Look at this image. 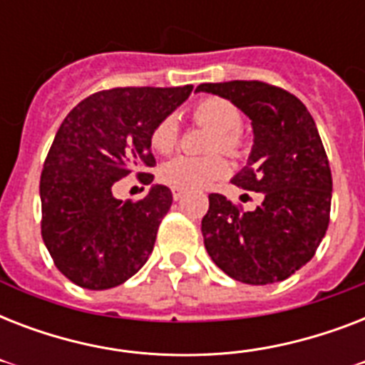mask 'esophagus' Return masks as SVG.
<instances>
[{"label":"esophagus","mask_w":365,"mask_h":365,"mask_svg":"<svg viewBox=\"0 0 365 365\" xmlns=\"http://www.w3.org/2000/svg\"><path fill=\"white\" fill-rule=\"evenodd\" d=\"M185 195V189L182 187H172V197H174V200H180Z\"/></svg>","instance_id":"esophagus-1"}]
</instances>
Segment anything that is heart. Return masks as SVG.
I'll return each mask as SVG.
<instances>
[{
    "label": "heart",
    "mask_w": 365,
    "mask_h": 365,
    "mask_svg": "<svg viewBox=\"0 0 365 365\" xmlns=\"http://www.w3.org/2000/svg\"><path fill=\"white\" fill-rule=\"evenodd\" d=\"M193 119L216 130V136L212 138L210 143L212 151L222 149L229 155L240 153L242 136L239 128L242 115L237 106L220 96H208L193 108ZM178 142H180V125H178L176 115L163 117L149 134L151 148L159 153H170ZM160 174L174 187L205 189L227 176L229 163L222 155H208V157L178 155L174 159L166 160Z\"/></svg>",
    "instance_id": "obj_1"
}]
</instances>
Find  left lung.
Instances as JSON below:
<instances>
[{
	"instance_id": "obj_1",
	"label": "left lung",
	"mask_w": 365,
	"mask_h": 365,
	"mask_svg": "<svg viewBox=\"0 0 365 365\" xmlns=\"http://www.w3.org/2000/svg\"><path fill=\"white\" fill-rule=\"evenodd\" d=\"M197 91L250 117L254 145L231 182L263 195L255 210L242 212L212 193L200 227L206 252L239 282L286 280L312 259L329 223L331 170L314 119L294 94L261 81L202 83Z\"/></svg>"
}]
</instances>
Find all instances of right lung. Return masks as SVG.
Returning <instances> with one entry per match:
<instances>
[{"label": "right lung", "mask_w": 365, "mask_h": 365, "mask_svg": "<svg viewBox=\"0 0 365 365\" xmlns=\"http://www.w3.org/2000/svg\"><path fill=\"white\" fill-rule=\"evenodd\" d=\"M193 85L125 87L88 96L60 125L43 165L41 237L54 265L87 289L115 288L153 252L172 193L155 183L138 202L115 199L113 183L138 172L153 182L149 134L189 98Z\"/></svg>", "instance_id": "add662e5"}]
</instances>
